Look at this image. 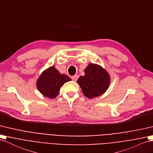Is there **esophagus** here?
Returning a JSON list of instances; mask_svg holds the SVG:
<instances>
[{
	"label": "esophagus",
	"instance_id": "1",
	"mask_svg": "<svg viewBox=\"0 0 153 153\" xmlns=\"http://www.w3.org/2000/svg\"><path fill=\"white\" fill-rule=\"evenodd\" d=\"M78 78H79V76H78V75H74V76H73L72 77V79H73V81L76 82L77 80V79H78Z\"/></svg>",
	"mask_w": 153,
	"mask_h": 153
}]
</instances>
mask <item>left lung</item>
<instances>
[{
  "mask_svg": "<svg viewBox=\"0 0 153 153\" xmlns=\"http://www.w3.org/2000/svg\"><path fill=\"white\" fill-rule=\"evenodd\" d=\"M84 73L85 75L80 76L77 82L86 97H96L106 91L110 79L105 69L99 65L90 64L85 68Z\"/></svg>",
  "mask_w": 153,
  "mask_h": 153,
  "instance_id": "obj_1",
  "label": "left lung"
}]
</instances>
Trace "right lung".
I'll use <instances>...</instances> for the list:
<instances>
[{
  "mask_svg": "<svg viewBox=\"0 0 153 153\" xmlns=\"http://www.w3.org/2000/svg\"><path fill=\"white\" fill-rule=\"evenodd\" d=\"M71 80V79L68 76L59 74L53 66L41 74L37 82V87L44 96L53 99L56 97L64 84Z\"/></svg>",
  "mask_w": 153,
  "mask_h": 153,
  "instance_id": "1",
  "label": "right lung"
}]
</instances>
